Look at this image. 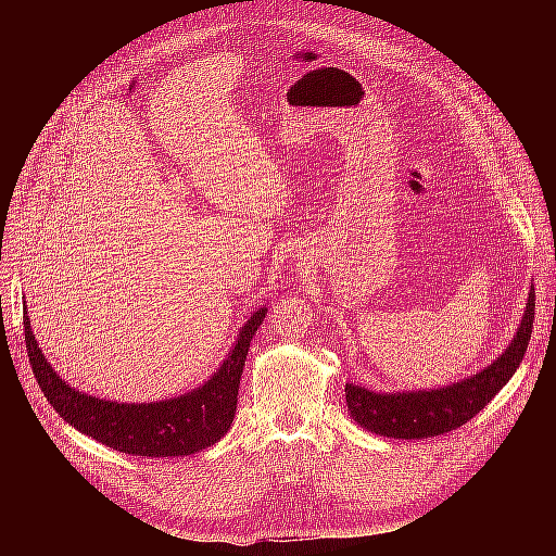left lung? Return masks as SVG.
I'll list each match as a JSON object with an SVG mask.
<instances>
[{"label":"left lung","mask_w":556,"mask_h":556,"mask_svg":"<svg viewBox=\"0 0 556 556\" xmlns=\"http://www.w3.org/2000/svg\"><path fill=\"white\" fill-rule=\"evenodd\" d=\"M534 325V288L516 336L509 346L484 369L462 378L457 383L432 390L376 392L356 383H346V407L354 421L376 434L394 440H426L451 432L473 419L482 407L498 394L518 365L522 363Z\"/></svg>","instance_id":"1"}]
</instances>
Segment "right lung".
<instances>
[{
	"mask_svg": "<svg viewBox=\"0 0 556 556\" xmlns=\"http://www.w3.org/2000/svg\"><path fill=\"white\" fill-rule=\"evenodd\" d=\"M268 308L261 306L239 331L223 365L191 392L151 403H116L67 386L47 363L24 308L28 363L53 410L83 434L128 455L185 457L214 446L237 415V396L250 342Z\"/></svg>",
	"mask_w": 556,
	"mask_h": 556,
	"instance_id": "1",
	"label": "right lung"
}]
</instances>
